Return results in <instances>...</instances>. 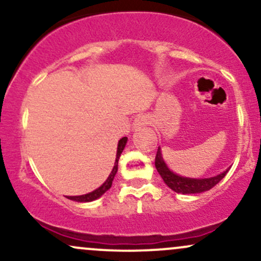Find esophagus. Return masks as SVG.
Wrapping results in <instances>:
<instances>
[{
  "label": "esophagus",
  "mask_w": 261,
  "mask_h": 261,
  "mask_svg": "<svg viewBox=\"0 0 261 261\" xmlns=\"http://www.w3.org/2000/svg\"><path fill=\"white\" fill-rule=\"evenodd\" d=\"M149 122V118L147 115H140L135 119L134 121V127L135 128H141L142 126H146Z\"/></svg>",
  "instance_id": "esophagus-1"
}]
</instances>
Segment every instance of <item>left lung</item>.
Masks as SVG:
<instances>
[{
    "label": "left lung",
    "mask_w": 261,
    "mask_h": 261,
    "mask_svg": "<svg viewBox=\"0 0 261 261\" xmlns=\"http://www.w3.org/2000/svg\"><path fill=\"white\" fill-rule=\"evenodd\" d=\"M154 164H155V168H157L158 173H160V175L162 176V179H163L164 182H166V184L168 185L173 191H175V193H179V194H197V193H202V191H207L222 180L224 175H226L227 172L229 170V168L226 169L223 173H221V174H218L216 176H212V178H205V179L184 178V176L174 174V173L167 167V164L164 163L163 158H162L160 147H158L157 154H155Z\"/></svg>",
    "instance_id": "1"
}]
</instances>
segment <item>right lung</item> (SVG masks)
<instances>
[{
	"label": "right lung",
	"instance_id": "1",
	"mask_svg": "<svg viewBox=\"0 0 261 261\" xmlns=\"http://www.w3.org/2000/svg\"><path fill=\"white\" fill-rule=\"evenodd\" d=\"M127 142V137H122V139L119 141L118 143V151H116V158H115V164H114V168L112 170V173H110V175L108 176L107 181L104 182L101 187H99L98 189H95L94 191H92V193H88L86 194V195H80V196H68L67 199L70 200H73V201H77V202H89V201H93V200H97L98 197H100L103 195L104 193H106L107 190H109L110 188H112V184H113V180H114V176H115L116 172H118V162H119V158H120V154L121 152L124 151L125 148V145H126Z\"/></svg>",
	"mask_w": 261,
	"mask_h": 261
}]
</instances>
